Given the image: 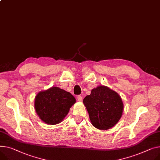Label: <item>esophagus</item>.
<instances>
[{
	"label": "esophagus",
	"mask_w": 160,
	"mask_h": 160,
	"mask_svg": "<svg viewBox=\"0 0 160 160\" xmlns=\"http://www.w3.org/2000/svg\"><path fill=\"white\" fill-rule=\"evenodd\" d=\"M77 100H78V101H79V102H82V96L78 95V97H77Z\"/></svg>",
	"instance_id": "34e87169"
}]
</instances>
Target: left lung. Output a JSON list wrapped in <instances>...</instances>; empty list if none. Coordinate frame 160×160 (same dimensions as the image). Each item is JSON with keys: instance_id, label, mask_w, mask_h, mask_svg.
<instances>
[{"instance_id": "left-lung-1", "label": "left lung", "mask_w": 160, "mask_h": 160, "mask_svg": "<svg viewBox=\"0 0 160 160\" xmlns=\"http://www.w3.org/2000/svg\"><path fill=\"white\" fill-rule=\"evenodd\" d=\"M92 125L100 130L112 128L121 118L123 103L120 96L107 86L91 90L83 100Z\"/></svg>"}]
</instances>
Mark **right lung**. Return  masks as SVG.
<instances>
[{
  "mask_svg": "<svg viewBox=\"0 0 160 160\" xmlns=\"http://www.w3.org/2000/svg\"><path fill=\"white\" fill-rule=\"evenodd\" d=\"M75 102V98L70 92L58 87H52L37 94L35 109L42 121L55 125L63 120Z\"/></svg>",
  "mask_w": 160,
  "mask_h": 160,
  "instance_id": "1",
  "label": "right lung"
}]
</instances>
